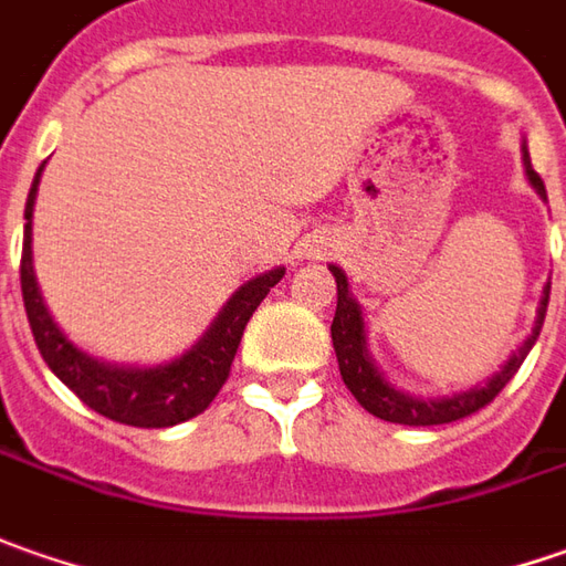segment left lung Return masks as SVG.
<instances>
[{"mask_svg":"<svg viewBox=\"0 0 566 566\" xmlns=\"http://www.w3.org/2000/svg\"><path fill=\"white\" fill-rule=\"evenodd\" d=\"M523 171H526V181L536 190L542 200L545 197V185L538 178V171L530 163V149L523 140ZM328 272L335 275L338 284V310H335V319H332V344H335V357H338V369H342L344 385L350 388V395L360 400L363 410H369L373 417L385 419V422H400V426H441V422H454V419L470 417L482 410L485 403H492L495 395L514 379V373L520 369V363L526 360V354L533 350L538 332H542V322H545V310H548V294H552V282H545L542 287V297L536 306V322H533V332L526 335V342L516 347L514 354L504 360V366L497 369L495 376L473 385L467 391H454V395H441V398H417L410 391H403L398 385L385 379L373 354H369V335H366V316H363L360 301L350 294V282L344 275L342 265H328Z\"/></svg>","mask_w":566,"mask_h":566,"instance_id":"8db88e82","label":"left lung"}]
</instances>
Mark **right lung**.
Segmentation results:
<instances>
[{"label": "right lung", "mask_w": 566, "mask_h": 566, "mask_svg": "<svg viewBox=\"0 0 566 566\" xmlns=\"http://www.w3.org/2000/svg\"><path fill=\"white\" fill-rule=\"evenodd\" d=\"M46 166V163H43ZM43 166L36 168L30 185L28 206H24V250H21V294L28 310L30 332L40 347L43 360L59 379L69 385L90 410L103 417L137 426V429H168L185 419L203 413L219 395V388L231 373V360L244 335L247 322L260 306L269 287L282 282L284 265L260 272L256 279L244 282L209 322L203 335L187 347L185 354L153 366H125L108 363L81 350L52 319L50 306L33 272V203Z\"/></svg>", "instance_id": "right-lung-1"}]
</instances>
